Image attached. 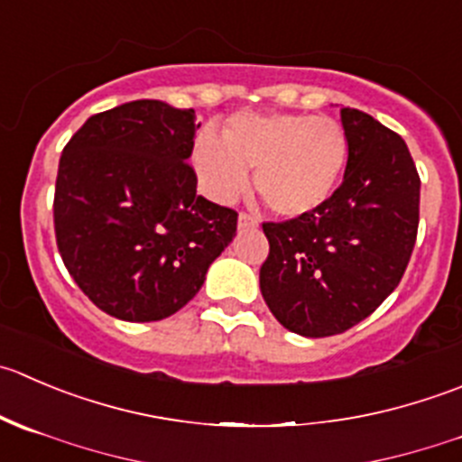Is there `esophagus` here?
<instances>
[{
    "instance_id": "obj_1",
    "label": "esophagus",
    "mask_w": 462,
    "mask_h": 462,
    "mask_svg": "<svg viewBox=\"0 0 462 462\" xmlns=\"http://www.w3.org/2000/svg\"><path fill=\"white\" fill-rule=\"evenodd\" d=\"M259 226V221L254 217H250V214L241 212L239 214V230L245 232V230H254V227Z\"/></svg>"
}]
</instances>
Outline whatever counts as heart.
Listing matches in <instances>:
<instances>
[{
    "mask_svg": "<svg viewBox=\"0 0 462 462\" xmlns=\"http://www.w3.org/2000/svg\"><path fill=\"white\" fill-rule=\"evenodd\" d=\"M350 144L345 128L331 117L293 112L232 115L221 137L203 131L194 142L191 162L209 199L232 203L248 187L280 217H304L334 196Z\"/></svg>",
    "mask_w": 462,
    "mask_h": 462,
    "instance_id": "heart-1",
    "label": "heart"
}]
</instances>
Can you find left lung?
<instances>
[{
    "label": "left lung",
    "instance_id": "obj_1",
    "mask_svg": "<svg viewBox=\"0 0 462 462\" xmlns=\"http://www.w3.org/2000/svg\"><path fill=\"white\" fill-rule=\"evenodd\" d=\"M350 155L320 209L263 223L271 253L259 289L282 327L307 338L343 334L395 291L420 223V176L409 146L383 124L343 107Z\"/></svg>",
    "mask_w": 462,
    "mask_h": 462
}]
</instances>
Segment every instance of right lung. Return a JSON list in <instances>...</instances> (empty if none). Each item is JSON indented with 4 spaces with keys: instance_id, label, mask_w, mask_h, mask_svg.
Returning <instances> with one entry per match:
<instances>
[{
    "instance_id": "1",
    "label": "right lung",
    "mask_w": 462,
    "mask_h": 462,
    "mask_svg": "<svg viewBox=\"0 0 462 462\" xmlns=\"http://www.w3.org/2000/svg\"><path fill=\"white\" fill-rule=\"evenodd\" d=\"M199 126L191 107L142 98L92 115L62 149L58 250L79 289L119 320L180 311L235 239V209L196 194Z\"/></svg>"
}]
</instances>
